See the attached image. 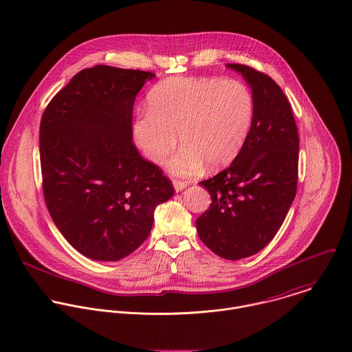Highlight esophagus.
<instances>
[{"instance_id":"1","label":"esophagus","mask_w":352,"mask_h":352,"mask_svg":"<svg viewBox=\"0 0 352 352\" xmlns=\"http://www.w3.org/2000/svg\"><path fill=\"white\" fill-rule=\"evenodd\" d=\"M187 182H183V180H173V186H175V190L179 192L182 190H184L187 187Z\"/></svg>"}]
</instances>
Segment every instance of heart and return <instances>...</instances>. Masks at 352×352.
I'll use <instances>...</instances> for the list:
<instances>
[{
    "label": "heart",
    "mask_w": 352,
    "mask_h": 352,
    "mask_svg": "<svg viewBox=\"0 0 352 352\" xmlns=\"http://www.w3.org/2000/svg\"><path fill=\"white\" fill-rule=\"evenodd\" d=\"M254 115L250 88L218 77H170L148 94V113L133 123V138L151 162H161L184 145L168 169L179 176L199 173L203 164L218 169L243 149Z\"/></svg>",
    "instance_id": "b5f03b06"
}]
</instances>
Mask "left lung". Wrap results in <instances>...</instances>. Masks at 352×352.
Returning <instances> with one entry per match:
<instances>
[{"mask_svg":"<svg viewBox=\"0 0 352 352\" xmlns=\"http://www.w3.org/2000/svg\"><path fill=\"white\" fill-rule=\"evenodd\" d=\"M251 87L254 115L250 135L229 168L199 184L211 204L197 219L203 244L239 260L261 251L282 226L297 194L300 138L292 104L267 74L228 63Z\"/></svg>","mask_w":352,"mask_h":352,"instance_id":"left-lung-1","label":"left lung"}]
</instances>
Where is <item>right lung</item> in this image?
Instances as JSON below:
<instances>
[{
    "label": "right lung",
    "mask_w": 352,
    "mask_h": 352,
    "mask_svg": "<svg viewBox=\"0 0 352 352\" xmlns=\"http://www.w3.org/2000/svg\"><path fill=\"white\" fill-rule=\"evenodd\" d=\"M154 73L98 65L77 73L46 107L39 130L43 195L69 244L116 261L151 234L172 182L133 142V107Z\"/></svg>",
    "instance_id": "1"
}]
</instances>
